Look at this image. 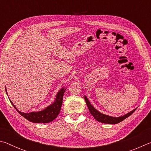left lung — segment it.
<instances>
[{"label":"left lung","mask_w":151,"mask_h":151,"mask_svg":"<svg viewBox=\"0 0 151 151\" xmlns=\"http://www.w3.org/2000/svg\"><path fill=\"white\" fill-rule=\"evenodd\" d=\"M85 100L86 101V103L87 104V106L88 108L89 111H90L91 114L93 116V117L97 121L102 122V123H106V124H117L119 122H121L127 119V117H129L130 115L133 113V112L136 111L137 109L132 110L131 112H128L126 114H124L123 116H119V117H114L111 116L106 115V114H104L101 112H99V111L94 108V107L92 105L90 102L88 100L87 97L85 96Z\"/></svg>","instance_id":"1"}]
</instances>
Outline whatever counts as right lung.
<instances>
[{
    "label": "right lung",
    "mask_w": 151,
    "mask_h": 151,
    "mask_svg": "<svg viewBox=\"0 0 151 151\" xmlns=\"http://www.w3.org/2000/svg\"><path fill=\"white\" fill-rule=\"evenodd\" d=\"M66 89V88L64 87L61 88L56 95L55 101L44 110L38 112H31L29 113L20 112L17 109V107L14 105L13 103L11 100L10 101L20 115L24 117L28 121L35 122V123H41V122L42 123H48L57 118L59 114L63 104V95ZM5 91L7 94L6 86H5Z\"/></svg>",
    "instance_id": "right-lung-1"
}]
</instances>
